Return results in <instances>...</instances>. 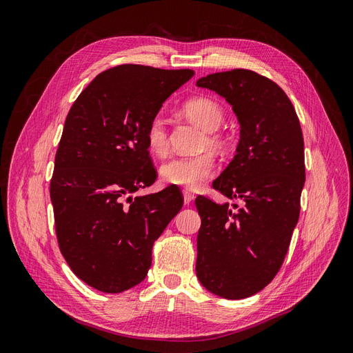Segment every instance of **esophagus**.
<instances>
[{
    "instance_id": "34e87169",
    "label": "esophagus",
    "mask_w": 353,
    "mask_h": 353,
    "mask_svg": "<svg viewBox=\"0 0 353 353\" xmlns=\"http://www.w3.org/2000/svg\"><path fill=\"white\" fill-rule=\"evenodd\" d=\"M183 194H184V203H185V205H191V201L194 200V194L190 193V191H187V190L183 191Z\"/></svg>"
}]
</instances>
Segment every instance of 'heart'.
I'll return each instance as SVG.
<instances>
[{
	"label": "heart",
	"mask_w": 353,
	"mask_h": 353,
	"mask_svg": "<svg viewBox=\"0 0 353 353\" xmlns=\"http://www.w3.org/2000/svg\"><path fill=\"white\" fill-rule=\"evenodd\" d=\"M183 113L188 119L201 126L206 131L205 145L222 148L225 138L218 128L223 122V109L221 104L209 97H194L183 104ZM147 147L153 154L163 156L169 148L168 125L163 116L156 114L145 126ZM215 170V157L210 153L197 156H179L166 160L160 166V178L170 185H179L187 190H196L206 183V179Z\"/></svg>",
	"instance_id": "b5f03b06"
}]
</instances>
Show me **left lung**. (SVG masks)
<instances>
[{
  "instance_id": "1",
  "label": "left lung",
  "mask_w": 353,
  "mask_h": 353,
  "mask_svg": "<svg viewBox=\"0 0 353 353\" xmlns=\"http://www.w3.org/2000/svg\"><path fill=\"white\" fill-rule=\"evenodd\" d=\"M197 87L222 95L237 114V154L213 188L241 206L199 196L197 279L213 294L244 299L280 271L301 213L305 184L302 128L274 81L248 69L208 74Z\"/></svg>"
}]
</instances>
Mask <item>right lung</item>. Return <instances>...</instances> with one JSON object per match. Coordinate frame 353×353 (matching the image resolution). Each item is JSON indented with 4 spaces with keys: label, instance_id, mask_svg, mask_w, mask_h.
<instances>
[{
    "label": "right lung",
    "instance_id": "add662e5",
    "mask_svg": "<svg viewBox=\"0 0 353 353\" xmlns=\"http://www.w3.org/2000/svg\"><path fill=\"white\" fill-rule=\"evenodd\" d=\"M191 69L121 65L101 72L70 108L50 197L61 254L73 274L104 293L140 284L152 250L183 208L176 187L132 197L157 172L145 126Z\"/></svg>",
    "mask_w": 353,
    "mask_h": 353
}]
</instances>
